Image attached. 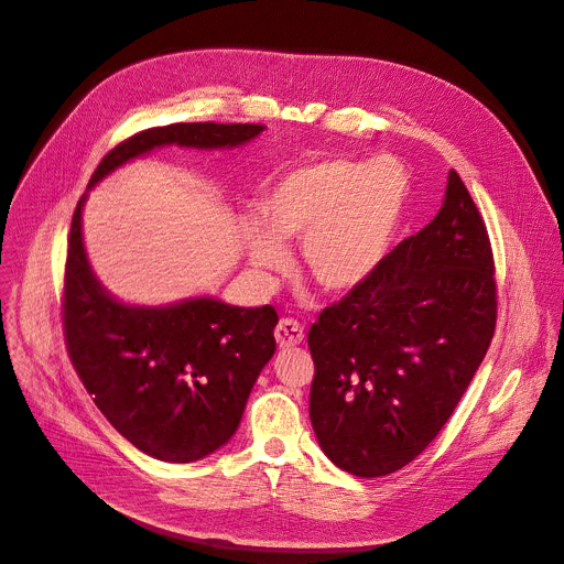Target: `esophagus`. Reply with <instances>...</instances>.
Instances as JSON below:
<instances>
[{
  "mask_svg": "<svg viewBox=\"0 0 564 564\" xmlns=\"http://www.w3.org/2000/svg\"><path fill=\"white\" fill-rule=\"evenodd\" d=\"M274 337H276V344H279L281 348H292V346L301 344V339H303V326H301L296 319L285 317V319H281L279 326L274 328Z\"/></svg>",
  "mask_w": 564,
  "mask_h": 564,
  "instance_id": "34e87169",
  "label": "esophagus"
}]
</instances>
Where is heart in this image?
Listing matches in <instances>:
<instances>
[{
    "label": "heart",
    "mask_w": 564,
    "mask_h": 564,
    "mask_svg": "<svg viewBox=\"0 0 564 564\" xmlns=\"http://www.w3.org/2000/svg\"><path fill=\"white\" fill-rule=\"evenodd\" d=\"M409 177L400 162L326 158L285 173L261 199V220L245 229L253 270L288 263L283 242L301 240V265L330 294L360 288L382 263L400 225Z\"/></svg>",
    "instance_id": "b5f03b06"
}]
</instances>
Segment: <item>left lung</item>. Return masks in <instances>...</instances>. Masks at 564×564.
Returning a JSON list of instances; mask_svg holds the SVG:
<instances>
[{"label": "left lung", "mask_w": 564, "mask_h": 564, "mask_svg": "<svg viewBox=\"0 0 564 564\" xmlns=\"http://www.w3.org/2000/svg\"><path fill=\"white\" fill-rule=\"evenodd\" d=\"M492 272L486 225L449 171L434 220L308 333L311 421L337 468L384 477L436 438L490 346Z\"/></svg>", "instance_id": "8db88e82"}]
</instances>
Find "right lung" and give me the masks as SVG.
<instances>
[{"label": "right lung", "instance_id": "1", "mask_svg": "<svg viewBox=\"0 0 564 564\" xmlns=\"http://www.w3.org/2000/svg\"><path fill=\"white\" fill-rule=\"evenodd\" d=\"M256 123H171L110 150L87 191L148 152L180 145L234 150L259 137ZM72 218L65 270V337L72 365L96 406L143 454L191 464L236 434L247 398L276 350L272 305L238 308L216 296L169 305L119 301L85 251L83 207Z\"/></svg>", "mask_w": 564, "mask_h": 564}]
</instances>
